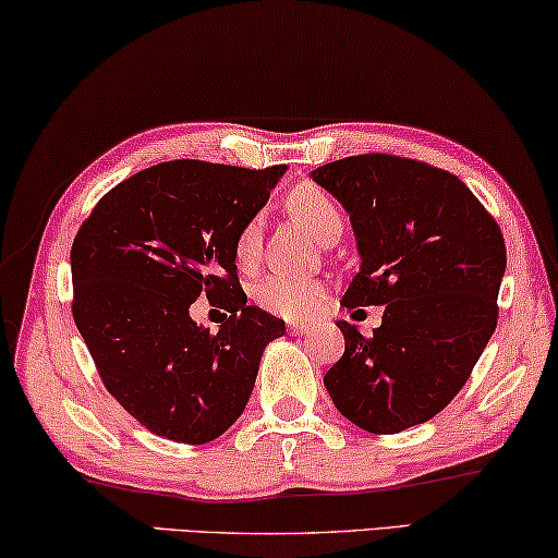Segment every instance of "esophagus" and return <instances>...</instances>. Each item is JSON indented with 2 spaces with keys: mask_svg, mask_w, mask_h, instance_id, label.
<instances>
[{
  "mask_svg": "<svg viewBox=\"0 0 558 558\" xmlns=\"http://www.w3.org/2000/svg\"><path fill=\"white\" fill-rule=\"evenodd\" d=\"M288 328H290V332H293V336H305V332L311 330L305 326V323H288Z\"/></svg>",
  "mask_w": 558,
  "mask_h": 558,
  "instance_id": "obj_1",
  "label": "esophagus"
}]
</instances>
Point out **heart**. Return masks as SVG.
Masks as SVG:
<instances>
[{"label":"heart","mask_w":558,"mask_h":558,"mask_svg":"<svg viewBox=\"0 0 558 558\" xmlns=\"http://www.w3.org/2000/svg\"><path fill=\"white\" fill-rule=\"evenodd\" d=\"M288 210L301 226L313 232L315 238H323L330 228L340 226V213L336 203H332L326 190L318 185H298L288 197ZM260 247V230L257 222L251 220L240 230L235 240V260L240 265H251ZM255 303L278 318L298 320V318H313L320 311L323 295H326V286L313 278H295V276H268L255 288Z\"/></svg>","instance_id":"b5f03b06"}]
</instances>
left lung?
<instances>
[{"label": "left lung", "instance_id": "8db88e82", "mask_svg": "<svg viewBox=\"0 0 558 558\" xmlns=\"http://www.w3.org/2000/svg\"><path fill=\"white\" fill-rule=\"evenodd\" d=\"M351 218L361 268L345 307L384 305L363 338L338 320L340 361L323 384L368 434L434 418L492 340L506 245L496 220L456 174L393 155H359L311 172Z\"/></svg>", "mask_w": 558, "mask_h": 558}]
</instances>
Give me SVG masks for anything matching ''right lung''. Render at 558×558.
Instances as JSON below:
<instances>
[{"label": "right lung", "instance_id": "right-lung-1", "mask_svg": "<svg viewBox=\"0 0 558 558\" xmlns=\"http://www.w3.org/2000/svg\"><path fill=\"white\" fill-rule=\"evenodd\" d=\"M286 170L153 165L99 199L74 238V323L107 390L149 434L174 444L226 434L263 351L286 336V320L247 305L235 265L240 230ZM203 294L233 313L218 333L189 315Z\"/></svg>", "mask_w": 558, "mask_h": 558}]
</instances>
